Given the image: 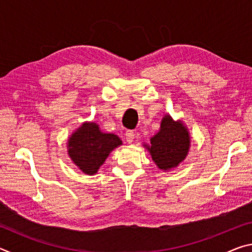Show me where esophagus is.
<instances>
[{
	"mask_svg": "<svg viewBox=\"0 0 252 252\" xmlns=\"http://www.w3.org/2000/svg\"><path fill=\"white\" fill-rule=\"evenodd\" d=\"M126 142H133L134 140V132L132 130H127L126 131Z\"/></svg>",
	"mask_w": 252,
	"mask_h": 252,
	"instance_id": "1",
	"label": "esophagus"
}]
</instances>
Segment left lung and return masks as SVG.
Masks as SVG:
<instances>
[{"label":"left lung","mask_w":252,"mask_h":252,"mask_svg":"<svg viewBox=\"0 0 252 252\" xmlns=\"http://www.w3.org/2000/svg\"><path fill=\"white\" fill-rule=\"evenodd\" d=\"M189 146V134L182 123L174 122L171 117L165 116L162 119L160 131L151 139V147L148 150L158 167L169 170L185 160Z\"/></svg>","instance_id":"left-lung-1"}]
</instances>
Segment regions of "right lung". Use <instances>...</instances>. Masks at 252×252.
Listing matches in <instances>:
<instances>
[{
    "label": "right lung",
    "mask_w": 252,
    "mask_h": 252,
    "mask_svg": "<svg viewBox=\"0 0 252 252\" xmlns=\"http://www.w3.org/2000/svg\"><path fill=\"white\" fill-rule=\"evenodd\" d=\"M122 144L116 134L102 133L95 123H84L69 140V156L87 174H94L109 153Z\"/></svg>",
    "instance_id": "1"
}]
</instances>
